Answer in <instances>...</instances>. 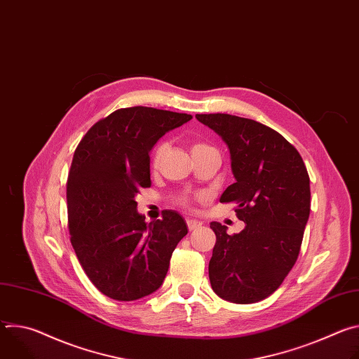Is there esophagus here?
<instances>
[{
	"label": "esophagus",
	"instance_id": "34e87169",
	"mask_svg": "<svg viewBox=\"0 0 359 359\" xmlns=\"http://www.w3.org/2000/svg\"><path fill=\"white\" fill-rule=\"evenodd\" d=\"M186 224H187L189 231H193V230H196V229H198V227L201 226V223H200V222H197V220H191V219H187V220H186Z\"/></svg>",
	"mask_w": 359,
	"mask_h": 359
}]
</instances>
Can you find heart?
Returning <instances> with one entry per match:
<instances>
[{
	"mask_svg": "<svg viewBox=\"0 0 359 359\" xmlns=\"http://www.w3.org/2000/svg\"><path fill=\"white\" fill-rule=\"evenodd\" d=\"M209 147H210V146H208L206 143H194V144L191 146V153H196V151H200V150H206V149H209ZM166 149H168V144H166V143H161V144L155 149V151H153V156H151V165H153V166H158V165L161 163V161H162V158H163V155H165ZM177 201L182 204V206H190V204H191V198L187 197V196L179 197Z\"/></svg>",
	"mask_w": 359,
	"mask_h": 359,
	"instance_id": "obj_1",
	"label": "heart"
}]
</instances>
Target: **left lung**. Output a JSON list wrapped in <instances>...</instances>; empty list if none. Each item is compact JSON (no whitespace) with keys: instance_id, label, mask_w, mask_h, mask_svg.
<instances>
[{"instance_id":"1","label":"left lung","mask_w":359,"mask_h":359,"mask_svg":"<svg viewBox=\"0 0 359 359\" xmlns=\"http://www.w3.org/2000/svg\"><path fill=\"white\" fill-rule=\"evenodd\" d=\"M227 143L236 183L220 203H236L238 234L210 223L216 244L209 263L213 291L236 304L271 295L294 267L310 216V176L298 150L274 129L227 114L196 115Z\"/></svg>"}]
</instances>
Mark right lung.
Wrapping results in <instances>:
<instances>
[{
	"label": "right lung",
	"instance_id": "add662e5",
	"mask_svg": "<svg viewBox=\"0 0 359 359\" xmlns=\"http://www.w3.org/2000/svg\"><path fill=\"white\" fill-rule=\"evenodd\" d=\"M190 119L156 108H122L97 121L75 149L67 182L71 244L88 278L109 298L135 301L156 291L187 234L175 210L144 223L135 197L151 186L153 144Z\"/></svg>",
	"mask_w": 359,
	"mask_h": 359
}]
</instances>
